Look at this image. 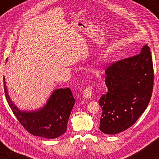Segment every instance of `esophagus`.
Wrapping results in <instances>:
<instances>
[{
	"label": "esophagus",
	"instance_id": "esophagus-1",
	"mask_svg": "<svg viewBox=\"0 0 159 159\" xmlns=\"http://www.w3.org/2000/svg\"><path fill=\"white\" fill-rule=\"evenodd\" d=\"M83 97L84 98H90L93 95V86L89 84L87 88L84 89L83 91Z\"/></svg>",
	"mask_w": 159,
	"mask_h": 159
}]
</instances>
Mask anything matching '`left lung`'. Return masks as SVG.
<instances>
[{"label":"left lung","mask_w":159,"mask_h":159,"mask_svg":"<svg viewBox=\"0 0 159 159\" xmlns=\"http://www.w3.org/2000/svg\"><path fill=\"white\" fill-rule=\"evenodd\" d=\"M106 94L99 100L102 108L100 130L114 134L136 122L146 109L153 88V66L150 48L138 55L114 62L105 71Z\"/></svg>","instance_id":"left-lung-1"}]
</instances>
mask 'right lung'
<instances>
[{
    "mask_svg": "<svg viewBox=\"0 0 159 159\" xmlns=\"http://www.w3.org/2000/svg\"><path fill=\"white\" fill-rule=\"evenodd\" d=\"M4 93L11 109L23 127L32 135L53 139L66 131L75 100L69 88L54 90L46 105L34 111H21L13 103L3 77Z\"/></svg>",
    "mask_w": 159,
    "mask_h": 159,
    "instance_id": "add662e5",
    "label": "right lung"
}]
</instances>
